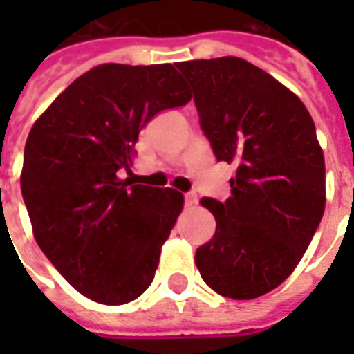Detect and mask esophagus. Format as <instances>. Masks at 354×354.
I'll use <instances>...</instances> for the list:
<instances>
[{"label":"esophagus","mask_w":354,"mask_h":354,"mask_svg":"<svg viewBox=\"0 0 354 354\" xmlns=\"http://www.w3.org/2000/svg\"><path fill=\"white\" fill-rule=\"evenodd\" d=\"M183 202H185V205H187V207H191V205L196 204V194L185 193V194H183Z\"/></svg>","instance_id":"34e87169"}]
</instances>
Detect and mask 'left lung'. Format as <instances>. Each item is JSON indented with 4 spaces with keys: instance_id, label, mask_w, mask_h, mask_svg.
I'll return each mask as SVG.
<instances>
[{
    "instance_id": "obj_1",
    "label": "left lung",
    "mask_w": 354,
    "mask_h": 354,
    "mask_svg": "<svg viewBox=\"0 0 354 354\" xmlns=\"http://www.w3.org/2000/svg\"><path fill=\"white\" fill-rule=\"evenodd\" d=\"M194 93L216 161L235 165L232 194L204 198L216 230L196 250L202 279L253 299L292 274L325 209V161L310 113L290 90L236 57L176 66Z\"/></svg>"
}]
</instances>
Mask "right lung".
I'll list each match as a JSON object with an SVG mask.
<instances>
[{"label": "right lung", "instance_id": "right-lung-1", "mask_svg": "<svg viewBox=\"0 0 354 354\" xmlns=\"http://www.w3.org/2000/svg\"><path fill=\"white\" fill-rule=\"evenodd\" d=\"M189 101L171 64H102L73 80L30 128L19 183L35 239L93 301H132L154 279L183 196L118 172L130 171L141 128Z\"/></svg>", "mask_w": 354, "mask_h": 354}]
</instances>
